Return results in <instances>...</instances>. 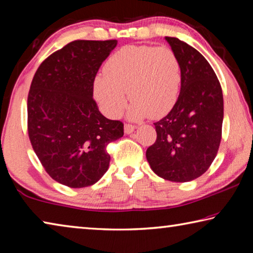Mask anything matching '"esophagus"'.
<instances>
[{"label": "esophagus", "instance_id": "esophagus-1", "mask_svg": "<svg viewBox=\"0 0 253 253\" xmlns=\"http://www.w3.org/2000/svg\"><path fill=\"white\" fill-rule=\"evenodd\" d=\"M135 128H136L135 125H131V124H125V127H124V129H125L126 134H130V132L135 130Z\"/></svg>", "mask_w": 253, "mask_h": 253}]
</instances>
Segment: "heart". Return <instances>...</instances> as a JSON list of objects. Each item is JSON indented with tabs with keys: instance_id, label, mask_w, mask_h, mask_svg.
I'll list each match as a JSON object with an SVG mask.
<instances>
[{
	"instance_id": "heart-1",
	"label": "heart",
	"mask_w": 253,
	"mask_h": 253,
	"mask_svg": "<svg viewBox=\"0 0 253 253\" xmlns=\"http://www.w3.org/2000/svg\"><path fill=\"white\" fill-rule=\"evenodd\" d=\"M104 74L95 81V93L102 111L118 117L132 100V119L161 118L176 104L182 83L179 59L168 46L126 45L107 60Z\"/></svg>"
}]
</instances>
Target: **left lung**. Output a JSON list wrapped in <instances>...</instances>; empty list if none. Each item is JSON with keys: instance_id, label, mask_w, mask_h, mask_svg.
<instances>
[{"instance_id": "left-lung-1", "label": "left lung", "mask_w": 253, "mask_h": 253, "mask_svg": "<svg viewBox=\"0 0 253 253\" xmlns=\"http://www.w3.org/2000/svg\"><path fill=\"white\" fill-rule=\"evenodd\" d=\"M165 39L181 62V92L172 110L154 123L157 137L146 158L162 178L190 182L207 172L219 151L223 95L215 72L198 50L177 38Z\"/></svg>"}]
</instances>
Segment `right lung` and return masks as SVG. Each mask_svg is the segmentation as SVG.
I'll return each instance as SVG.
<instances>
[{"label":"right lung","mask_w":253,"mask_h":253,"mask_svg":"<svg viewBox=\"0 0 253 253\" xmlns=\"http://www.w3.org/2000/svg\"><path fill=\"white\" fill-rule=\"evenodd\" d=\"M117 40H76L50 54L28 95V134L45 172L63 185L95 184L108 169L107 146L124 124L102 116L92 98L101 63Z\"/></svg>","instance_id":"right-lung-1"}]
</instances>
